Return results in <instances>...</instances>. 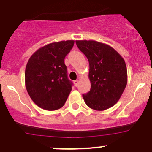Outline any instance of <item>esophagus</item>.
Returning a JSON list of instances; mask_svg holds the SVG:
<instances>
[{
    "label": "esophagus",
    "mask_w": 152,
    "mask_h": 152,
    "mask_svg": "<svg viewBox=\"0 0 152 152\" xmlns=\"http://www.w3.org/2000/svg\"><path fill=\"white\" fill-rule=\"evenodd\" d=\"M79 80L74 81V85H75V86H78V85H79Z\"/></svg>",
    "instance_id": "obj_1"
}]
</instances>
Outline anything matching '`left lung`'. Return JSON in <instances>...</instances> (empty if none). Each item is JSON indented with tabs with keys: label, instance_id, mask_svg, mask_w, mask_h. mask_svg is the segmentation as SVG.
Listing matches in <instances>:
<instances>
[{
	"label": "left lung",
	"instance_id": "obj_1",
	"mask_svg": "<svg viewBox=\"0 0 152 152\" xmlns=\"http://www.w3.org/2000/svg\"><path fill=\"white\" fill-rule=\"evenodd\" d=\"M76 46L89 62L91 90L83 97L91 109L103 111L114 106L127 83L125 61L107 44L94 40H76Z\"/></svg>",
	"mask_w": 152,
	"mask_h": 152
}]
</instances>
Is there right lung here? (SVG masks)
I'll return each mask as SVG.
<instances>
[{
    "label": "right lung",
    "instance_id": "add662e5",
    "mask_svg": "<svg viewBox=\"0 0 152 152\" xmlns=\"http://www.w3.org/2000/svg\"><path fill=\"white\" fill-rule=\"evenodd\" d=\"M74 40L52 42L31 55L25 68V87L31 100L43 110L53 111L64 105L72 90L64 64Z\"/></svg>",
    "mask_w": 152,
    "mask_h": 152
}]
</instances>
